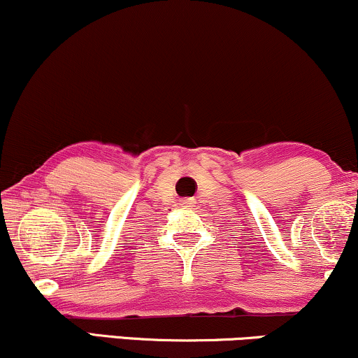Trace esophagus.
Instances as JSON below:
<instances>
[{
  "label": "esophagus",
  "mask_w": 358,
  "mask_h": 358,
  "mask_svg": "<svg viewBox=\"0 0 358 358\" xmlns=\"http://www.w3.org/2000/svg\"><path fill=\"white\" fill-rule=\"evenodd\" d=\"M194 204H196V199H192V197H186V199L180 201L182 207H194Z\"/></svg>",
  "instance_id": "34e87169"
}]
</instances>
